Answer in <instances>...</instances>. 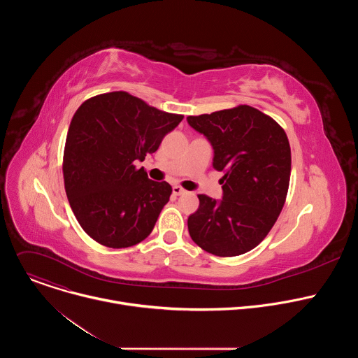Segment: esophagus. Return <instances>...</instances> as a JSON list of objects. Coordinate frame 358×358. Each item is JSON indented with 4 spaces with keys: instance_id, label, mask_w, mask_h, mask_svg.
Here are the masks:
<instances>
[{
    "instance_id": "1",
    "label": "esophagus",
    "mask_w": 358,
    "mask_h": 358,
    "mask_svg": "<svg viewBox=\"0 0 358 358\" xmlns=\"http://www.w3.org/2000/svg\"><path fill=\"white\" fill-rule=\"evenodd\" d=\"M187 191L184 189V188H181V187H178V185H174L173 187V194L174 195H182V194H185Z\"/></svg>"
}]
</instances>
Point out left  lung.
<instances>
[{
	"instance_id": "left-lung-1",
	"label": "left lung",
	"mask_w": 358,
	"mask_h": 358,
	"mask_svg": "<svg viewBox=\"0 0 358 358\" xmlns=\"http://www.w3.org/2000/svg\"><path fill=\"white\" fill-rule=\"evenodd\" d=\"M187 122L210 141L213 167L224 171L222 198L198 195L188 232L217 257L246 253L264 241L283 208L292 164L287 136L272 117L246 105Z\"/></svg>"
}]
</instances>
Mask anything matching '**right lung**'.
Instances as JSON below:
<instances>
[{
    "mask_svg": "<svg viewBox=\"0 0 358 358\" xmlns=\"http://www.w3.org/2000/svg\"><path fill=\"white\" fill-rule=\"evenodd\" d=\"M184 116L162 112L126 92L87 99L72 117L64 152L71 208L83 231L109 248L145 239L173 188L136 169Z\"/></svg>",
    "mask_w": 358,
    "mask_h": 358,
    "instance_id": "right-lung-1",
    "label": "right lung"
}]
</instances>
